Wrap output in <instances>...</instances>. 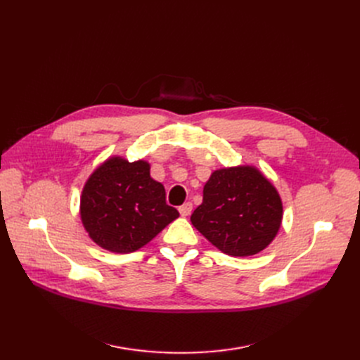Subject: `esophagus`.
Masks as SVG:
<instances>
[{"mask_svg": "<svg viewBox=\"0 0 360 360\" xmlns=\"http://www.w3.org/2000/svg\"><path fill=\"white\" fill-rule=\"evenodd\" d=\"M193 212V204L191 202H185L179 207V213L181 216H190Z\"/></svg>", "mask_w": 360, "mask_h": 360, "instance_id": "obj_1", "label": "esophagus"}]
</instances>
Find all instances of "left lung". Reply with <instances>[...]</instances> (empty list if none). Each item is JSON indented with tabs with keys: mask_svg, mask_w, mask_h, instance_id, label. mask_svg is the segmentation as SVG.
<instances>
[{
	"mask_svg": "<svg viewBox=\"0 0 360 360\" xmlns=\"http://www.w3.org/2000/svg\"><path fill=\"white\" fill-rule=\"evenodd\" d=\"M191 221L221 252L248 257L280 229L283 205L276 188L251 166L220 169L204 185Z\"/></svg>",
	"mask_w": 360,
	"mask_h": 360,
	"instance_id": "1",
	"label": "left lung"
}]
</instances>
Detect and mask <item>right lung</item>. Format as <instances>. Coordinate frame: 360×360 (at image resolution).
Returning a JSON list of instances; mask_svg holds the SVG:
<instances>
[{"instance_id":"obj_1","label":"right lung","mask_w":360,"mask_h":360,"mask_svg":"<svg viewBox=\"0 0 360 360\" xmlns=\"http://www.w3.org/2000/svg\"><path fill=\"white\" fill-rule=\"evenodd\" d=\"M178 216L144 160H106L91 174L82 194V220L89 236L112 252L137 251Z\"/></svg>"}]
</instances>
